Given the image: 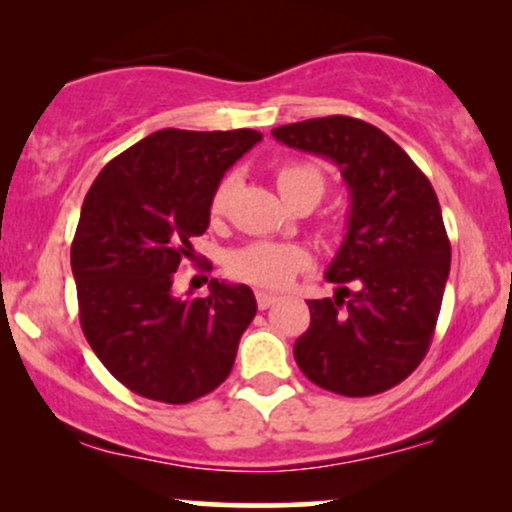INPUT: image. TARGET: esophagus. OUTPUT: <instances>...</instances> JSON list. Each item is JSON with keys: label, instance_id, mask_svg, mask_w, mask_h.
Masks as SVG:
<instances>
[{"label": "esophagus", "instance_id": "1", "mask_svg": "<svg viewBox=\"0 0 512 512\" xmlns=\"http://www.w3.org/2000/svg\"><path fill=\"white\" fill-rule=\"evenodd\" d=\"M255 296H257V305H260V310L272 308V305L279 301V296H276V293H269V291H257Z\"/></svg>", "mask_w": 512, "mask_h": 512}]
</instances>
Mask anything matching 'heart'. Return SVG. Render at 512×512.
<instances>
[{"mask_svg":"<svg viewBox=\"0 0 512 512\" xmlns=\"http://www.w3.org/2000/svg\"><path fill=\"white\" fill-rule=\"evenodd\" d=\"M276 187H279L281 197L286 202L301 197L313 195L317 202L325 195V175L320 173L310 163H286L276 170ZM233 190H236V178L226 175L219 185H216L214 195L209 202V214L214 219L226 216L231 207ZM310 255L301 245L293 243H267V240H257L248 243L243 248L233 250L228 255V272L236 276L238 281L252 286H264V289H281V286L291 284L296 274L308 269Z\"/></svg>","mask_w":512,"mask_h":512,"instance_id":"b5f03b06","label":"heart"}]
</instances>
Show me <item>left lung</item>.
<instances>
[{
    "label": "left lung",
    "instance_id": "8db88e82",
    "mask_svg": "<svg viewBox=\"0 0 512 512\" xmlns=\"http://www.w3.org/2000/svg\"><path fill=\"white\" fill-rule=\"evenodd\" d=\"M272 137L337 163L351 195L346 238L325 274L339 289L308 301L298 368L344 397L390 390L424 361L450 274L436 192L402 146L356 117L293 122Z\"/></svg>",
    "mask_w": 512,
    "mask_h": 512
}]
</instances>
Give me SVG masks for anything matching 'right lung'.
I'll return each mask as SVG.
<instances>
[{
	"instance_id": "add662e5",
	"label": "right lung",
	"mask_w": 512,
	"mask_h": 512,
	"mask_svg": "<svg viewBox=\"0 0 512 512\" xmlns=\"http://www.w3.org/2000/svg\"><path fill=\"white\" fill-rule=\"evenodd\" d=\"M257 142L255 129H161L93 180L72 243L84 337L127 390L166 404L209 395L231 373L257 313L245 284L211 279L209 296H175L192 238L209 228L223 173Z\"/></svg>"
}]
</instances>
